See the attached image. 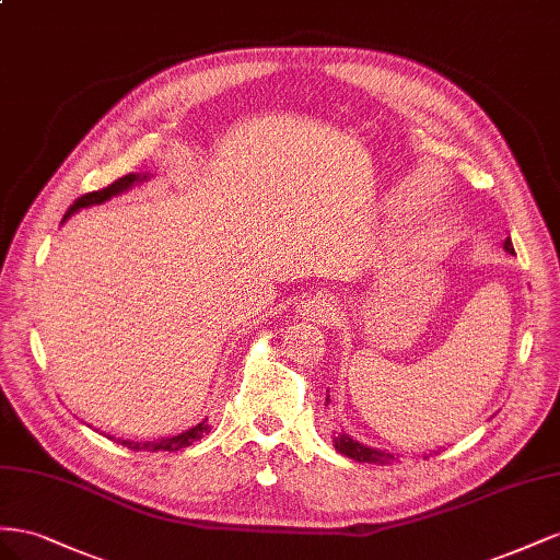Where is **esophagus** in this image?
Instances as JSON below:
<instances>
[{"instance_id": "34e87169", "label": "esophagus", "mask_w": 560, "mask_h": 560, "mask_svg": "<svg viewBox=\"0 0 560 560\" xmlns=\"http://www.w3.org/2000/svg\"><path fill=\"white\" fill-rule=\"evenodd\" d=\"M300 314L307 316L310 322H326V318L338 314V302L328 293H318L302 302Z\"/></svg>"}]
</instances>
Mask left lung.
<instances>
[{"instance_id":"left-lung-1","label":"left lung","mask_w":560,"mask_h":560,"mask_svg":"<svg viewBox=\"0 0 560 560\" xmlns=\"http://www.w3.org/2000/svg\"><path fill=\"white\" fill-rule=\"evenodd\" d=\"M504 250L514 253V244H511V238H506V242H504ZM326 404H328V396H326ZM332 443H335V451L342 453L345 457H351L357 462H369V465H371V462H375V465H389V462L394 459L392 453L369 448V445H363V443L354 441L347 434H338L332 439Z\"/></svg>"}]
</instances>
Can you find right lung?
Segmentation results:
<instances>
[{"label":"right lung","mask_w":560,"mask_h":560,"mask_svg":"<svg viewBox=\"0 0 560 560\" xmlns=\"http://www.w3.org/2000/svg\"><path fill=\"white\" fill-rule=\"evenodd\" d=\"M140 180H148V175H136V173H129V175H124V178L115 180V183L107 185V187H103V189H98V191H89V195L79 197V199L70 206L68 213H66V218H70V215H72V213H77L79 209H86V206L103 203V201L112 199L115 195H121V191H126L129 187H133V185H136V183H140ZM66 218H62V220H66ZM209 431H211V424H209V418H206V420H201L197 427H191V429L183 431V434H178V436H171V439H162V441H145V443H138V441H121V439H117V443L126 445V448H131V451H148V453L168 451V453H173V451H183V448H187V445H191L195 441H199L201 436L209 434Z\"/></svg>","instance_id":"obj_1"}]
</instances>
